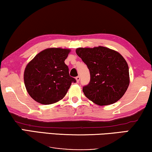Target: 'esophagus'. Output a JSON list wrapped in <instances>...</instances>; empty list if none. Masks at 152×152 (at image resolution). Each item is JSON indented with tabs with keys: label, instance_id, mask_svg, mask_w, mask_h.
Wrapping results in <instances>:
<instances>
[{
	"label": "esophagus",
	"instance_id": "esophagus-1",
	"mask_svg": "<svg viewBox=\"0 0 152 152\" xmlns=\"http://www.w3.org/2000/svg\"><path fill=\"white\" fill-rule=\"evenodd\" d=\"M75 80H76V82L78 83L79 82H80V76H77V77H75Z\"/></svg>",
	"mask_w": 152,
	"mask_h": 152
}]
</instances>
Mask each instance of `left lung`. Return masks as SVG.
I'll return each instance as SVG.
<instances>
[{
  "instance_id": "1",
  "label": "left lung",
  "mask_w": 152,
  "mask_h": 152,
  "mask_svg": "<svg viewBox=\"0 0 152 152\" xmlns=\"http://www.w3.org/2000/svg\"><path fill=\"white\" fill-rule=\"evenodd\" d=\"M76 53L90 71V82L83 87L85 96L99 106L112 104L119 100L130 82L124 58L118 52L103 46L79 48Z\"/></svg>"
}]
</instances>
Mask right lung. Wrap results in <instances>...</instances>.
<instances>
[{
    "mask_svg": "<svg viewBox=\"0 0 152 152\" xmlns=\"http://www.w3.org/2000/svg\"><path fill=\"white\" fill-rule=\"evenodd\" d=\"M70 49L50 48L37 54L27 64L24 83L30 97L41 104L61 100L75 79L69 75L64 63Z\"/></svg>",
    "mask_w": 152,
    "mask_h": 152,
    "instance_id": "add662e5",
    "label": "right lung"
}]
</instances>
